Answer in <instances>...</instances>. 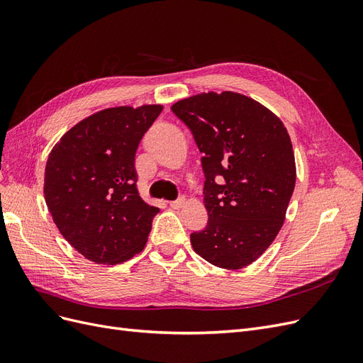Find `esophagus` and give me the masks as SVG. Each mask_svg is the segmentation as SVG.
I'll list each match as a JSON object with an SVG mask.
<instances>
[{"label":"esophagus","mask_w":363,"mask_h":363,"mask_svg":"<svg viewBox=\"0 0 363 363\" xmlns=\"http://www.w3.org/2000/svg\"><path fill=\"white\" fill-rule=\"evenodd\" d=\"M183 204H184V199H183V196H180V199H177L175 201H169V206H171L172 208H180Z\"/></svg>","instance_id":"34e87169"}]
</instances>
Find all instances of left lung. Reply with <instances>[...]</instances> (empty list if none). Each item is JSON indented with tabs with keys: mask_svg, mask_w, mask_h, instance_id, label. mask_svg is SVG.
<instances>
[{
	"mask_svg": "<svg viewBox=\"0 0 363 363\" xmlns=\"http://www.w3.org/2000/svg\"><path fill=\"white\" fill-rule=\"evenodd\" d=\"M171 111L203 155L208 221L191 233L192 248L215 267L244 268L276 239L295 188L286 127L265 106L228 91L184 98Z\"/></svg>",
	"mask_w": 363,
	"mask_h": 363,
	"instance_id": "1",
	"label": "left lung"
}]
</instances>
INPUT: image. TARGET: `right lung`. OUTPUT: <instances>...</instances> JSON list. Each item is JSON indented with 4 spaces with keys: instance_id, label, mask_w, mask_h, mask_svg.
I'll use <instances>...</instances> for the list:
<instances>
[{
    "instance_id": "right-lung-1",
    "label": "right lung",
    "mask_w": 363,
    "mask_h": 363,
    "mask_svg": "<svg viewBox=\"0 0 363 363\" xmlns=\"http://www.w3.org/2000/svg\"><path fill=\"white\" fill-rule=\"evenodd\" d=\"M162 108H106L74 125L50 152L43 184L48 211L86 259L116 265L144 250L159 207L139 196L135 156Z\"/></svg>"
}]
</instances>
